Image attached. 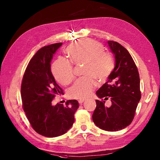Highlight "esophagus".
Returning <instances> with one entry per match:
<instances>
[{
  "label": "esophagus",
  "instance_id": "34e87169",
  "mask_svg": "<svg viewBox=\"0 0 160 160\" xmlns=\"http://www.w3.org/2000/svg\"><path fill=\"white\" fill-rule=\"evenodd\" d=\"M84 100H82V99H81V100H78V102H79V104H82L83 102H84Z\"/></svg>",
  "mask_w": 160,
  "mask_h": 160
}]
</instances>
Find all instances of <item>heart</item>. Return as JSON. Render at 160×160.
Returning <instances> with one entry per match:
<instances>
[{"label": "heart", "mask_w": 160, "mask_h": 160, "mask_svg": "<svg viewBox=\"0 0 160 160\" xmlns=\"http://www.w3.org/2000/svg\"><path fill=\"white\" fill-rule=\"evenodd\" d=\"M100 44L90 39H82L71 44L65 52L75 64L84 63L83 74L68 91L69 96L74 99H84L91 96L96 86L95 78L106 80L114 68L111 54L103 52ZM52 71L55 79L62 85L71 82L74 78L73 67L69 60L60 58L53 64Z\"/></svg>", "instance_id": "b5f03b06"}]
</instances>
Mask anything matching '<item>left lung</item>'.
Instances as JSON below:
<instances>
[{
    "label": "left lung",
    "mask_w": 160,
    "mask_h": 160,
    "mask_svg": "<svg viewBox=\"0 0 160 160\" xmlns=\"http://www.w3.org/2000/svg\"><path fill=\"white\" fill-rule=\"evenodd\" d=\"M107 42L115 56V66L107 82L97 91L96 95L102 100H96L92 118L102 130L118 131L133 120L141 98L140 81L138 68L127 49L117 42ZM108 99L112 101L110 107L104 105Z\"/></svg>",
    "instance_id": "obj_1"
}]
</instances>
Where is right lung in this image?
Here are the masks:
<instances>
[{"label": "right lung", "mask_w": 160, "mask_h": 160, "mask_svg": "<svg viewBox=\"0 0 160 160\" xmlns=\"http://www.w3.org/2000/svg\"><path fill=\"white\" fill-rule=\"evenodd\" d=\"M62 45L52 44L39 49L29 61L23 75L21 98L23 110L32 128L47 138L62 135L72 127L74 114L79 107L76 100L65 105L52 104L56 95L63 94L51 71L53 54Z\"/></svg>", "instance_id": "1"}]
</instances>
